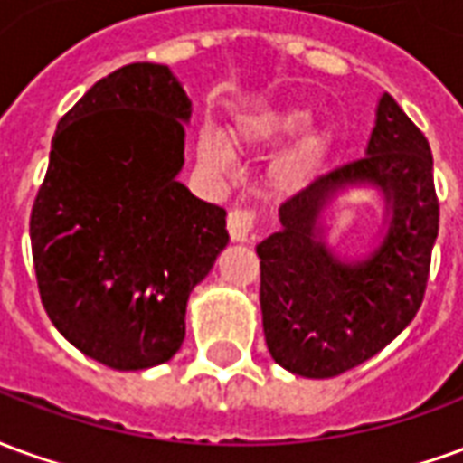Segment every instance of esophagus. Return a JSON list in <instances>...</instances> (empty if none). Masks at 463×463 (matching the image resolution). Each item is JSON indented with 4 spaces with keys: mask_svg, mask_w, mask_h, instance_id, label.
<instances>
[{
    "mask_svg": "<svg viewBox=\"0 0 463 463\" xmlns=\"http://www.w3.org/2000/svg\"><path fill=\"white\" fill-rule=\"evenodd\" d=\"M252 231H255V213L235 208L228 215V232L235 242H250Z\"/></svg>",
    "mask_w": 463,
    "mask_h": 463,
    "instance_id": "esophagus-1",
    "label": "esophagus"
}]
</instances>
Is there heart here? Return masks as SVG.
I'll return each mask as SVG.
<instances>
[{
    "instance_id": "heart-1",
    "label": "heart",
    "mask_w": 463,
    "mask_h": 463,
    "mask_svg": "<svg viewBox=\"0 0 463 463\" xmlns=\"http://www.w3.org/2000/svg\"><path fill=\"white\" fill-rule=\"evenodd\" d=\"M312 114L307 109H288L282 114L268 116V118H258V121L245 123L238 136L242 141L258 143V146H282V143L298 138L300 133L310 128ZM332 148V133L330 131H315L310 136H305L295 148H292L278 165V181L285 188H298L302 183H307L320 171L322 163L327 158V153ZM198 158L205 168L211 171H228V153L222 148V143L205 133L198 141Z\"/></svg>"
}]
</instances>
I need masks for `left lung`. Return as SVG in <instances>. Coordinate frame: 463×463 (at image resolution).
I'll use <instances>...</instances> for the list:
<instances>
[{"label":"left lung","mask_w":463,"mask_h":463,"mask_svg":"<svg viewBox=\"0 0 463 463\" xmlns=\"http://www.w3.org/2000/svg\"><path fill=\"white\" fill-rule=\"evenodd\" d=\"M434 158L424 133L382 94L364 158L335 168L280 205V231L255 248L272 359L292 374L337 377L414 320L439 232ZM374 187L385 201L380 241L347 261L326 245L324 213L340 194Z\"/></svg>","instance_id":"8db88e82"}]
</instances>
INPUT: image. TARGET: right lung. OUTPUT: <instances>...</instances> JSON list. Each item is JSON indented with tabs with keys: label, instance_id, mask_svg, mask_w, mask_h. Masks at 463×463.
I'll return each mask as SVG.
<instances>
[{
	"label": "right lung",
	"instance_id": "right-lung-1",
	"mask_svg": "<svg viewBox=\"0 0 463 463\" xmlns=\"http://www.w3.org/2000/svg\"><path fill=\"white\" fill-rule=\"evenodd\" d=\"M191 99L163 64H128L59 121L29 235L49 320L106 367L163 364L185 305L228 245L225 211L181 181Z\"/></svg>",
	"mask_w": 463,
	"mask_h": 463
}]
</instances>
